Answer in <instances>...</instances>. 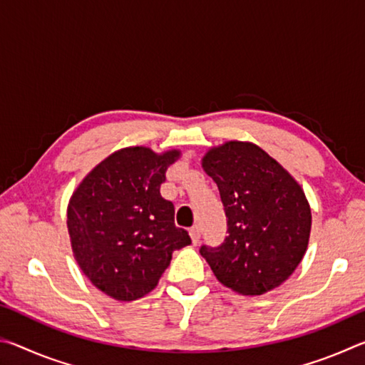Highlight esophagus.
I'll use <instances>...</instances> for the list:
<instances>
[{
	"label": "esophagus",
	"instance_id": "1",
	"mask_svg": "<svg viewBox=\"0 0 365 365\" xmlns=\"http://www.w3.org/2000/svg\"><path fill=\"white\" fill-rule=\"evenodd\" d=\"M190 237H191V242H193V245H197V242H200V238H201L200 225H193L190 228Z\"/></svg>",
	"mask_w": 365,
	"mask_h": 365
}]
</instances>
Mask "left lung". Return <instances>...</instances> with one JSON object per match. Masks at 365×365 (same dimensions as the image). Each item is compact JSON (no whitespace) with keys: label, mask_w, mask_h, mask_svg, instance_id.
Returning <instances> with one entry per match:
<instances>
[{"label":"left lung","mask_w":365,"mask_h":365,"mask_svg":"<svg viewBox=\"0 0 365 365\" xmlns=\"http://www.w3.org/2000/svg\"><path fill=\"white\" fill-rule=\"evenodd\" d=\"M202 169L217 183L227 237L200 248L217 280L257 296L282 285L304 257L311 207L299 183L261 148L227 141L211 148Z\"/></svg>","instance_id":"left-lung-1"}]
</instances>
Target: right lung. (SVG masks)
<instances>
[{
  "label": "right lung",
  "instance_id": "1",
  "mask_svg": "<svg viewBox=\"0 0 365 365\" xmlns=\"http://www.w3.org/2000/svg\"><path fill=\"white\" fill-rule=\"evenodd\" d=\"M180 156L132 146L110 154L86 175L67 206L73 257L93 285L117 301L156 288L172 252L191 243L160 196L165 170Z\"/></svg>",
  "mask_w": 365,
  "mask_h": 365
}]
</instances>
